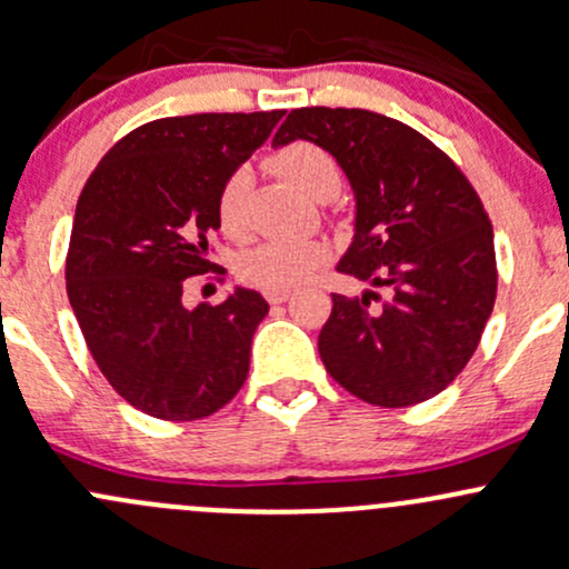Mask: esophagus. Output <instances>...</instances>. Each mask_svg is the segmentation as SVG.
<instances>
[{
	"mask_svg": "<svg viewBox=\"0 0 569 569\" xmlns=\"http://www.w3.org/2000/svg\"><path fill=\"white\" fill-rule=\"evenodd\" d=\"M289 291H267V302H272V305H280V302H286L289 300Z\"/></svg>",
	"mask_w": 569,
	"mask_h": 569,
	"instance_id": "34e87169",
	"label": "esophagus"
}]
</instances>
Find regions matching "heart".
Listing matches in <instances>:
<instances>
[{
    "label": "heart",
    "mask_w": 569,
    "mask_h": 569,
    "mask_svg": "<svg viewBox=\"0 0 569 569\" xmlns=\"http://www.w3.org/2000/svg\"><path fill=\"white\" fill-rule=\"evenodd\" d=\"M269 169L286 182L295 184L305 196L316 201H327L338 193L340 169L325 147L310 141H295L269 158ZM250 174L239 169L226 179L218 196V220L226 234L244 231V204H248ZM325 259V248L319 242H289V239H269L256 244L242 256L239 274L248 283L261 286L267 291H289L302 286L316 267Z\"/></svg>",
    "instance_id": "b5f03b06"
}]
</instances>
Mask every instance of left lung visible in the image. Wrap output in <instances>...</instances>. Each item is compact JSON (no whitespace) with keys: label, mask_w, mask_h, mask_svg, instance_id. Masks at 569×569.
I'll return each mask as SVG.
<instances>
[{"label":"left lung","mask_w":569,"mask_h":569,"mask_svg":"<svg viewBox=\"0 0 569 569\" xmlns=\"http://www.w3.org/2000/svg\"><path fill=\"white\" fill-rule=\"evenodd\" d=\"M325 147L355 190V237L338 272L390 297L332 295L319 332L343 390L385 409L433 398L475 355L496 300L493 229L480 196L426 136L365 109H295L274 133Z\"/></svg>","instance_id":"left-lung-1"}]
</instances>
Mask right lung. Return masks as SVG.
<instances>
[{
    "mask_svg": "<svg viewBox=\"0 0 569 569\" xmlns=\"http://www.w3.org/2000/svg\"><path fill=\"white\" fill-rule=\"evenodd\" d=\"M286 111L190 113L141 124L81 190L68 297L109 385L149 417L188 422L223 409L248 379L269 305L237 286L188 310L184 278L209 272L218 196Z\"/></svg>",
    "mask_w": 569,
    "mask_h": 569,
    "instance_id": "obj_1",
    "label": "right lung"
}]
</instances>
